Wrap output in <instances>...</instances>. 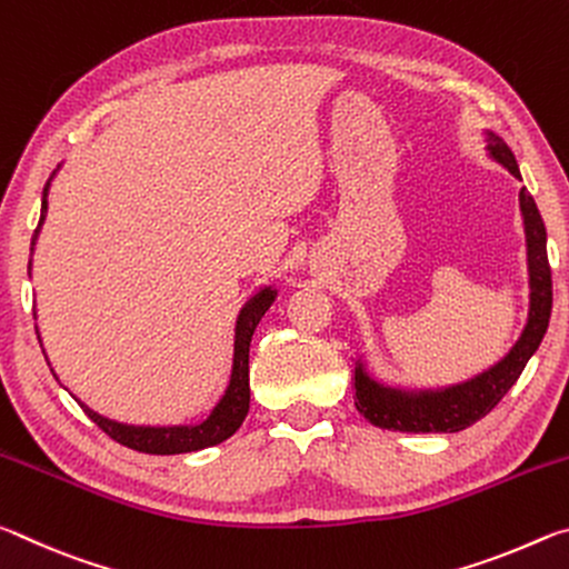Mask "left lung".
<instances>
[{
	"label": "left lung",
	"mask_w": 569,
	"mask_h": 569,
	"mask_svg": "<svg viewBox=\"0 0 569 569\" xmlns=\"http://www.w3.org/2000/svg\"><path fill=\"white\" fill-rule=\"evenodd\" d=\"M487 156L512 172L517 180H522L515 152L509 150L507 142L492 130H487ZM519 213H522L527 243L529 311L517 343L477 377L437 389L389 387V383L371 377L366 361L359 356L353 366L356 409L373 427L411 431V435H447V431L451 435V431L467 429L481 417H487L502 401L505 393L515 387L527 361L542 343L552 313V271L550 261H547V230L527 188L519 190Z\"/></svg>",
	"instance_id": "left-lung-1"
}]
</instances>
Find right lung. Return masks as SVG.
<instances>
[{
  "mask_svg": "<svg viewBox=\"0 0 569 569\" xmlns=\"http://www.w3.org/2000/svg\"><path fill=\"white\" fill-rule=\"evenodd\" d=\"M62 166H57L60 170ZM57 170L47 180V186L42 190V213H40V226H37L34 236H32V248L37 238H40L42 223L47 218V196H50V186L52 178L57 176ZM30 276H32V258H30ZM278 291L273 286H263L248 298L240 308L238 319H236V336H233V366H230V379L228 387L223 391V397L216 401V407L210 409L208 417L198 423H170V427H146V423H124V421H114L110 417H102L94 409H90L88 403L80 401L74 397V401L80 403L84 413L98 423V427L104 431V435L112 437L114 441H120L122 447H130L134 451H146V455H186V451H198L206 447H216L220 441H226L228 437H233L240 423H243L248 407H250V383H248V351H250V339H253V331L258 321L263 319V313L271 308L276 301ZM37 329V326H34ZM37 339H40V329H37ZM42 346V339H40ZM44 351V349H42ZM47 359V353H44ZM50 363V361H47ZM50 371L54 369L50 366ZM57 379V373H54ZM60 381V379H57Z\"/></svg>",
  "mask_w": 569,
  "mask_h": 569,
  "instance_id": "obj_1",
  "label": "right lung"
}]
</instances>
